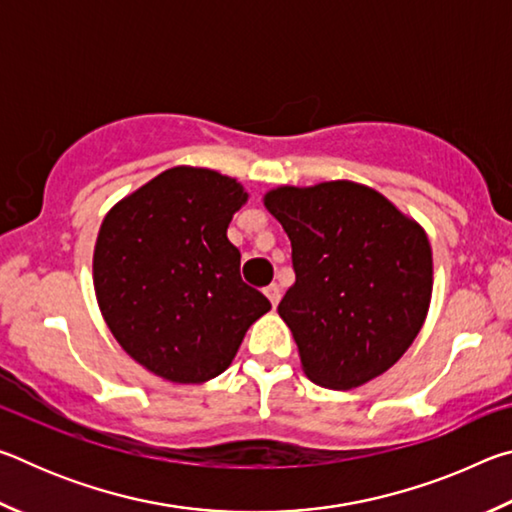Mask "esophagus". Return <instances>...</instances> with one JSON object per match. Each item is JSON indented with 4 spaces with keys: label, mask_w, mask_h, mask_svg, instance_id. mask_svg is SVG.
<instances>
[{
    "label": "esophagus",
    "mask_w": 512,
    "mask_h": 512,
    "mask_svg": "<svg viewBox=\"0 0 512 512\" xmlns=\"http://www.w3.org/2000/svg\"><path fill=\"white\" fill-rule=\"evenodd\" d=\"M264 293H266V298L271 300V305H273V309H275L277 302H280V298H282V289L277 287V284H268V287L264 289Z\"/></svg>",
    "instance_id": "esophagus-1"
}]
</instances>
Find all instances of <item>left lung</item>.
Segmentation results:
<instances>
[{
    "label": "left lung",
    "instance_id": "left-lung-1",
    "mask_svg": "<svg viewBox=\"0 0 512 512\" xmlns=\"http://www.w3.org/2000/svg\"><path fill=\"white\" fill-rule=\"evenodd\" d=\"M264 205L291 239L296 282L277 314L305 375L350 391L400 361L431 302L433 257L422 225L352 180L282 185L266 192Z\"/></svg>",
    "mask_w": 512,
    "mask_h": 512
}]
</instances>
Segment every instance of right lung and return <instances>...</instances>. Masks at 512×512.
Wrapping results in <instances>:
<instances>
[{"label":"right lung","instance_id":"right-lung-1","mask_svg":"<svg viewBox=\"0 0 512 512\" xmlns=\"http://www.w3.org/2000/svg\"><path fill=\"white\" fill-rule=\"evenodd\" d=\"M248 201L235 178L173 167L106 214L92 275L112 336L153 375L203 384L230 366L271 302L241 280L232 214Z\"/></svg>","mask_w":512,"mask_h":512}]
</instances>
